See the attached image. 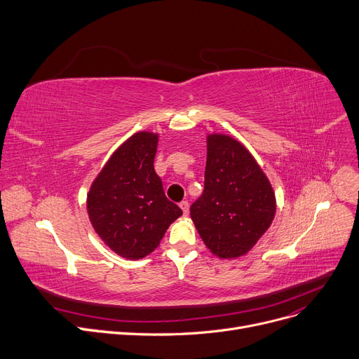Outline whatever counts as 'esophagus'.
<instances>
[{
	"label": "esophagus",
	"mask_w": 359,
	"mask_h": 359,
	"mask_svg": "<svg viewBox=\"0 0 359 359\" xmlns=\"http://www.w3.org/2000/svg\"><path fill=\"white\" fill-rule=\"evenodd\" d=\"M179 206L182 208V210H183V213H184V215H187V213H189V202H187V201L180 202V203H179Z\"/></svg>",
	"instance_id": "esophagus-1"
}]
</instances>
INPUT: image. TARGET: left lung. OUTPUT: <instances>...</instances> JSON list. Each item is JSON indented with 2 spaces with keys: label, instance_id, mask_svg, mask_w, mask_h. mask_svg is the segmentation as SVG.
Instances as JSON below:
<instances>
[{
  "label": "left lung",
  "instance_id": "obj_1",
  "mask_svg": "<svg viewBox=\"0 0 359 359\" xmlns=\"http://www.w3.org/2000/svg\"><path fill=\"white\" fill-rule=\"evenodd\" d=\"M203 195L190 206L206 248L218 258L248 254L276 217V194L250 150L231 135L206 137Z\"/></svg>",
  "mask_w": 359,
  "mask_h": 359
}]
</instances>
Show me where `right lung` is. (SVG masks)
Returning a JSON list of instances; mask_svg holds the SVG:
<instances>
[{
    "label": "right lung",
    "mask_w": 359,
    "mask_h": 359,
    "mask_svg": "<svg viewBox=\"0 0 359 359\" xmlns=\"http://www.w3.org/2000/svg\"><path fill=\"white\" fill-rule=\"evenodd\" d=\"M158 133L138 131L108 158L86 196L89 221L104 244L127 259L151 254L182 209L165 198L154 170Z\"/></svg>",
    "instance_id": "obj_1"
}]
</instances>
